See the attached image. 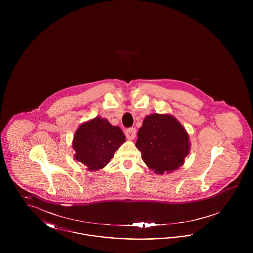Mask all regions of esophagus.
<instances>
[{
	"mask_svg": "<svg viewBox=\"0 0 253 253\" xmlns=\"http://www.w3.org/2000/svg\"><path fill=\"white\" fill-rule=\"evenodd\" d=\"M135 129L134 128H129L125 131V134H126V137L129 139V140H132L134 137H135Z\"/></svg>",
	"mask_w": 253,
	"mask_h": 253,
	"instance_id": "34e87169",
	"label": "esophagus"
}]
</instances>
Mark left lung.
Masks as SVG:
<instances>
[{
    "instance_id": "obj_1",
    "label": "left lung",
    "mask_w": 253,
    "mask_h": 253,
    "mask_svg": "<svg viewBox=\"0 0 253 253\" xmlns=\"http://www.w3.org/2000/svg\"><path fill=\"white\" fill-rule=\"evenodd\" d=\"M136 148L148 168L157 174L181 167L191 150L189 133L169 114H151L137 132Z\"/></svg>"
}]
</instances>
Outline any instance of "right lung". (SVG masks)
I'll return each mask as SVG.
<instances>
[{
    "label": "right lung",
    "instance_id": "add662e5",
    "mask_svg": "<svg viewBox=\"0 0 253 253\" xmlns=\"http://www.w3.org/2000/svg\"><path fill=\"white\" fill-rule=\"evenodd\" d=\"M125 142V135L119 126H113L106 119L96 117L82 123L74 134V157L87 170L104 168L115 152Z\"/></svg>",
    "mask_w": 253,
    "mask_h": 253
}]
</instances>
